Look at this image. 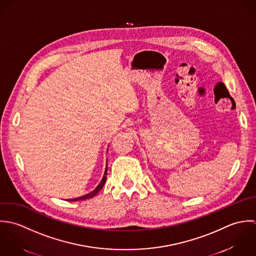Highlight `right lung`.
Here are the masks:
<instances>
[{"label": "right lung", "mask_w": 256, "mask_h": 256, "mask_svg": "<svg viewBox=\"0 0 256 256\" xmlns=\"http://www.w3.org/2000/svg\"><path fill=\"white\" fill-rule=\"evenodd\" d=\"M106 162H108V160H106ZM108 174V163H106V170H104V177H102V181H101V183L97 186V188L94 190V191H92L91 193H89V194H87V195H84V196H82V197H79V198H75V199H71V200H68V201H72V202H75V201H80V200H86V199H90V198H93L94 196H96L99 192H100V190L102 189V187H104V183H106V175Z\"/></svg>", "instance_id": "add662e5"}]
</instances>
